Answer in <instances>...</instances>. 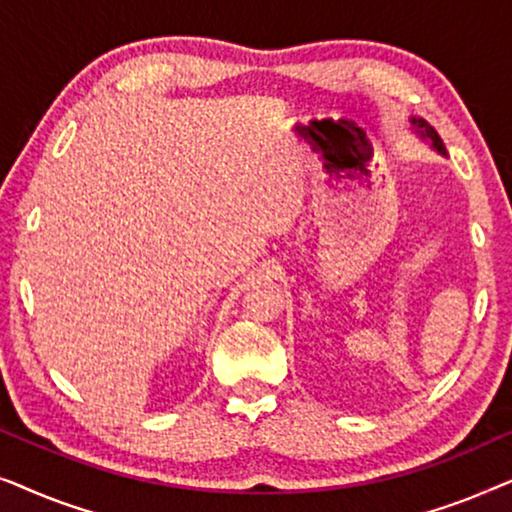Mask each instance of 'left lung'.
<instances>
[{"label":"left lung","instance_id":"1","mask_svg":"<svg viewBox=\"0 0 512 512\" xmlns=\"http://www.w3.org/2000/svg\"><path fill=\"white\" fill-rule=\"evenodd\" d=\"M412 123H415L419 130H422V137H429V139H431L433 149H438L440 153H445V149H443V142H440L438 132H436V130H433L429 123H426V121H415V118H412Z\"/></svg>","mask_w":512,"mask_h":512}]
</instances>
